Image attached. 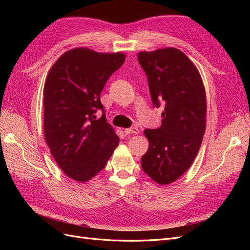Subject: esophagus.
Returning <instances> with one entry per match:
<instances>
[{"mask_svg": "<svg viewBox=\"0 0 250 250\" xmlns=\"http://www.w3.org/2000/svg\"><path fill=\"white\" fill-rule=\"evenodd\" d=\"M126 134H138L140 132L139 128L138 127H130V128H127V129H125L124 131Z\"/></svg>", "mask_w": 250, "mask_h": 250, "instance_id": "esophagus-1", "label": "esophagus"}]
</instances>
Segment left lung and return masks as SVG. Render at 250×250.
<instances>
[{"mask_svg":"<svg viewBox=\"0 0 250 250\" xmlns=\"http://www.w3.org/2000/svg\"><path fill=\"white\" fill-rule=\"evenodd\" d=\"M154 107L162 106V126L145 129L149 141L142 168L160 185L178 179L191 167L206 131L207 100L200 74L175 48L141 52Z\"/></svg>","mask_w":250,"mask_h":250,"instance_id":"left-lung-1","label":"left lung"}]
</instances>
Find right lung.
Instances as JSON below:
<instances>
[{
  "mask_svg": "<svg viewBox=\"0 0 250 250\" xmlns=\"http://www.w3.org/2000/svg\"><path fill=\"white\" fill-rule=\"evenodd\" d=\"M124 62L123 53L77 48L60 56L48 74L43 87L44 139L59 168L74 180L92 179L119 145L100 95ZM98 110L103 116L96 120Z\"/></svg>",
  "mask_w": 250,
  "mask_h": 250,
  "instance_id": "add662e5",
  "label": "right lung"
}]
</instances>
